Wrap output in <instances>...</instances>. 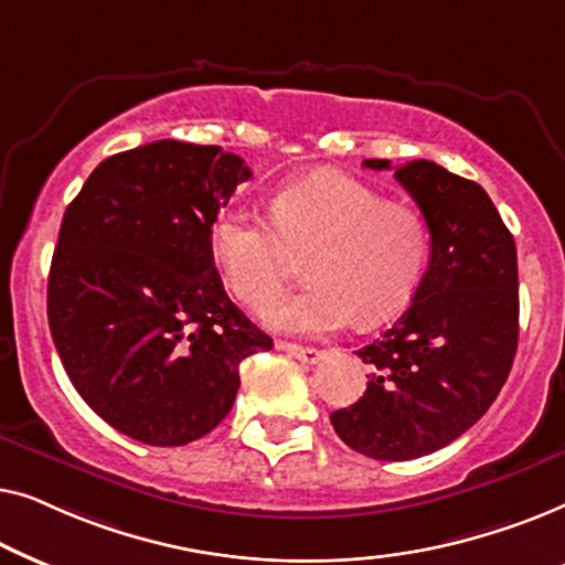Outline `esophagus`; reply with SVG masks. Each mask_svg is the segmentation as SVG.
Masks as SVG:
<instances>
[{
  "label": "esophagus",
  "mask_w": 565,
  "mask_h": 565,
  "mask_svg": "<svg viewBox=\"0 0 565 565\" xmlns=\"http://www.w3.org/2000/svg\"><path fill=\"white\" fill-rule=\"evenodd\" d=\"M275 347L280 352H288L290 358L306 362V365H316V362L323 358V352L313 350V347H300V344H292V342H277Z\"/></svg>",
  "instance_id": "34e87169"
}]
</instances>
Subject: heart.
Returning <instances> with one entry per match:
<instances>
[{
	"instance_id": "obj_1",
	"label": "heart",
	"mask_w": 565,
	"mask_h": 565,
	"mask_svg": "<svg viewBox=\"0 0 565 565\" xmlns=\"http://www.w3.org/2000/svg\"><path fill=\"white\" fill-rule=\"evenodd\" d=\"M228 290L249 308L282 288L290 252H311L303 290L273 300L265 321L288 334H327L393 319L419 285L429 259V226L414 207L388 203L370 184L319 172L282 188L273 223L244 205L221 207L207 231Z\"/></svg>"
}]
</instances>
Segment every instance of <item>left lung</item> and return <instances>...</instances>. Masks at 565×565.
I'll list each match as a JSON object with an SVG mask.
<instances>
[{
	"label": "left lung",
	"instance_id": "8db88e82",
	"mask_svg": "<svg viewBox=\"0 0 565 565\" xmlns=\"http://www.w3.org/2000/svg\"><path fill=\"white\" fill-rule=\"evenodd\" d=\"M393 177L427 221L429 267L406 311L358 350L367 388L331 424L367 458L412 460L450 445L497 401L520 337V282L514 236L481 184L427 159Z\"/></svg>",
	"mask_w": 565,
	"mask_h": 565
}]
</instances>
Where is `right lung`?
Instances as JSON below:
<instances>
[{"mask_svg":"<svg viewBox=\"0 0 565 565\" xmlns=\"http://www.w3.org/2000/svg\"><path fill=\"white\" fill-rule=\"evenodd\" d=\"M252 177L221 146L164 138L105 159L66 207L49 327L92 412L122 435L180 447L234 406L238 365L273 339L223 290L207 231Z\"/></svg>","mask_w":565,"mask_h":565,"instance_id":"1","label":"right lung"}]
</instances>
